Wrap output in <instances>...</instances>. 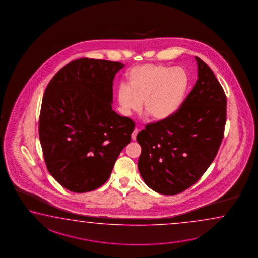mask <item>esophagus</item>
<instances>
[{"mask_svg":"<svg viewBox=\"0 0 258 258\" xmlns=\"http://www.w3.org/2000/svg\"><path fill=\"white\" fill-rule=\"evenodd\" d=\"M138 132H139V130L138 128H135L133 132H132V139L133 141H136V138H137Z\"/></svg>","mask_w":258,"mask_h":258,"instance_id":"esophagus-1","label":"esophagus"}]
</instances>
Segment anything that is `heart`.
I'll return each instance as SVG.
<instances>
[{
	"label": "heart",
	"mask_w": 258,
	"mask_h": 258,
	"mask_svg": "<svg viewBox=\"0 0 258 258\" xmlns=\"http://www.w3.org/2000/svg\"><path fill=\"white\" fill-rule=\"evenodd\" d=\"M126 85L117 88L121 111L131 116L142 107L152 118L163 121L174 116L184 103L189 85L188 74L181 67L142 64L126 74Z\"/></svg>",
	"instance_id": "b5f03b06"
}]
</instances>
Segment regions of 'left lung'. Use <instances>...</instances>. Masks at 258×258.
Segmentation results:
<instances>
[{"mask_svg":"<svg viewBox=\"0 0 258 258\" xmlns=\"http://www.w3.org/2000/svg\"><path fill=\"white\" fill-rule=\"evenodd\" d=\"M195 58L198 80L180 109L138 133L140 174L160 194H179L193 185L213 162L224 135L226 95L211 69Z\"/></svg>","mask_w":258,"mask_h":258,"instance_id":"obj_1","label":"left lung"}]
</instances>
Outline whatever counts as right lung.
<instances>
[{"instance_id":"obj_1","label":"right lung","mask_w":258,"mask_h":258,"mask_svg":"<svg viewBox=\"0 0 258 258\" xmlns=\"http://www.w3.org/2000/svg\"><path fill=\"white\" fill-rule=\"evenodd\" d=\"M124 64L83 58L60 69L47 84L39 140L49 174L66 189H96L110 176L135 123L112 110L113 80Z\"/></svg>"}]
</instances>
